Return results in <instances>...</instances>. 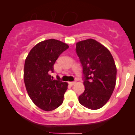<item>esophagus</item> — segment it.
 Here are the masks:
<instances>
[{
  "mask_svg": "<svg viewBox=\"0 0 135 135\" xmlns=\"http://www.w3.org/2000/svg\"><path fill=\"white\" fill-rule=\"evenodd\" d=\"M69 84H70V85H72V86H73V85H74V84H75V81L70 82Z\"/></svg>",
  "mask_w": 135,
  "mask_h": 135,
  "instance_id": "esophagus-1",
  "label": "esophagus"
}]
</instances>
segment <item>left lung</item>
Here are the masks:
<instances>
[{
    "label": "left lung",
    "instance_id": "left-lung-1",
    "mask_svg": "<svg viewBox=\"0 0 135 135\" xmlns=\"http://www.w3.org/2000/svg\"><path fill=\"white\" fill-rule=\"evenodd\" d=\"M75 51L83 68L85 87L79 102L89 109H99L115 88L117 69L114 58L107 48L92 38L78 42Z\"/></svg>",
    "mask_w": 135,
    "mask_h": 135
}]
</instances>
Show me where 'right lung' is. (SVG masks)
Here are the masks:
<instances>
[{
	"instance_id": "obj_1",
	"label": "right lung",
	"mask_w": 135,
	"mask_h": 135,
	"mask_svg": "<svg viewBox=\"0 0 135 135\" xmlns=\"http://www.w3.org/2000/svg\"><path fill=\"white\" fill-rule=\"evenodd\" d=\"M69 46L54 38L42 41L30 50L25 60L24 82L28 96L35 105L51 111L62 104L68 84L49 75L59 56Z\"/></svg>"
}]
</instances>
